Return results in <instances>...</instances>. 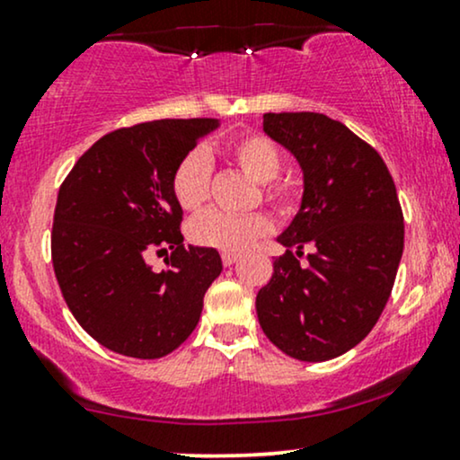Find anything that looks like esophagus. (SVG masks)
I'll list each match as a JSON object with an SVG mask.
<instances>
[{
    "instance_id": "1",
    "label": "esophagus",
    "mask_w": 460,
    "mask_h": 460,
    "mask_svg": "<svg viewBox=\"0 0 460 460\" xmlns=\"http://www.w3.org/2000/svg\"><path fill=\"white\" fill-rule=\"evenodd\" d=\"M220 257H223V265H226V268H229V265H234L237 259H240V254H237V252H223V254H220Z\"/></svg>"
}]
</instances>
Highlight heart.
Instances as JSON below:
<instances>
[{
    "instance_id": "1",
    "label": "heart",
    "mask_w": 460,
    "mask_h": 460,
    "mask_svg": "<svg viewBox=\"0 0 460 460\" xmlns=\"http://www.w3.org/2000/svg\"><path fill=\"white\" fill-rule=\"evenodd\" d=\"M229 158L251 180L263 184V197L280 214L293 209V197L285 186L276 184L283 169V154L265 135H244L229 146ZM212 188V160L203 149H192L177 163L173 173V195L181 208L192 212L209 199ZM272 229L270 218L261 212L229 214L223 209H206L188 225V237L197 246L216 248L225 252H240L252 246L259 237Z\"/></svg>"
}]
</instances>
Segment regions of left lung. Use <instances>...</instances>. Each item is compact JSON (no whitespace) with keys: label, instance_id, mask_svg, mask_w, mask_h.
<instances>
[{"label":"left lung","instance_id":"8db88e82","mask_svg":"<svg viewBox=\"0 0 460 460\" xmlns=\"http://www.w3.org/2000/svg\"><path fill=\"white\" fill-rule=\"evenodd\" d=\"M263 130L300 163L304 195L279 235L287 252L257 293V317L287 356L325 362L364 341L384 313L405 244L402 209L377 149L341 121L265 113ZM306 245L314 251L300 266Z\"/></svg>","mask_w":460,"mask_h":460}]
</instances>
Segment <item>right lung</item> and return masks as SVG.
Wrapping results in <instances>:
<instances>
[{
	"label": "right lung",
	"mask_w": 460,
	"mask_h": 460,
	"mask_svg": "<svg viewBox=\"0 0 460 460\" xmlns=\"http://www.w3.org/2000/svg\"><path fill=\"white\" fill-rule=\"evenodd\" d=\"M218 119H156L104 135L59 186L53 216L55 279L93 341L156 359L197 328L208 287L223 272L216 248L184 246L173 195L177 163ZM172 251L154 273L145 257Z\"/></svg>",
	"instance_id": "obj_1"
}]
</instances>
